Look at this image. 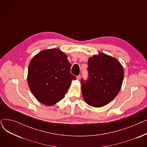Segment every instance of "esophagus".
I'll use <instances>...</instances> for the list:
<instances>
[{
  "label": "esophagus",
  "mask_w": 147,
  "mask_h": 147,
  "mask_svg": "<svg viewBox=\"0 0 147 147\" xmlns=\"http://www.w3.org/2000/svg\"><path fill=\"white\" fill-rule=\"evenodd\" d=\"M80 78H81V76L80 75H79V76H77V80H80Z\"/></svg>",
  "instance_id": "obj_1"
}]
</instances>
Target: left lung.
I'll list each match as a JSON object with an SVG mask.
<instances>
[{
  "mask_svg": "<svg viewBox=\"0 0 147 147\" xmlns=\"http://www.w3.org/2000/svg\"><path fill=\"white\" fill-rule=\"evenodd\" d=\"M88 64V79L81 80L83 98L92 107H103L119 94L124 69L116 58L102 52L90 57Z\"/></svg>",
  "mask_w": 147,
  "mask_h": 147,
  "instance_id": "obj_1",
  "label": "left lung"
}]
</instances>
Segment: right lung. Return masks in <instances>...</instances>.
Masks as SVG:
<instances>
[{
  "label": "right lung",
  "mask_w": 147,
  "mask_h": 147,
  "mask_svg": "<svg viewBox=\"0 0 147 147\" xmlns=\"http://www.w3.org/2000/svg\"><path fill=\"white\" fill-rule=\"evenodd\" d=\"M71 64L59 49H45L37 53L28 66L27 82L38 102L53 105L63 99L76 77L70 73Z\"/></svg>",
  "instance_id": "add662e5"
}]
</instances>
